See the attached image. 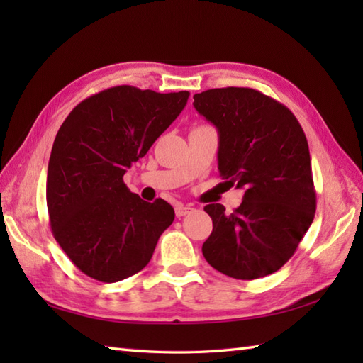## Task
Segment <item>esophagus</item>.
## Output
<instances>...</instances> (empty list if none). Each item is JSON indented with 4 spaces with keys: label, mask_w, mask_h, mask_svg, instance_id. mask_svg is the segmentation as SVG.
Masks as SVG:
<instances>
[{
    "label": "esophagus",
    "mask_w": 363,
    "mask_h": 363,
    "mask_svg": "<svg viewBox=\"0 0 363 363\" xmlns=\"http://www.w3.org/2000/svg\"><path fill=\"white\" fill-rule=\"evenodd\" d=\"M174 212H176V217H186L187 213L191 212V207L190 206H184V204H177L174 207Z\"/></svg>",
    "instance_id": "obj_1"
}]
</instances>
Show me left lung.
<instances>
[{
	"label": "left lung",
	"instance_id": "left-lung-1",
	"mask_svg": "<svg viewBox=\"0 0 363 363\" xmlns=\"http://www.w3.org/2000/svg\"><path fill=\"white\" fill-rule=\"evenodd\" d=\"M194 99L218 130L220 174L245 189L233 213L204 207L213 223L204 257L235 279L272 274L295 254L317 209L304 130L289 107L254 89H211Z\"/></svg>",
	"mask_w": 363,
	"mask_h": 363
}]
</instances>
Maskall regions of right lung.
I'll return each mask as SVG.
<instances>
[{"instance_id": "1", "label": "right lung", "mask_w": 363, "mask_h": 363, "mask_svg": "<svg viewBox=\"0 0 363 363\" xmlns=\"http://www.w3.org/2000/svg\"><path fill=\"white\" fill-rule=\"evenodd\" d=\"M189 96L111 87L81 101L57 130L46 176L51 233L91 279L117 282L140 272L173 223L172 206L160 198L143 201L123 176L176 120Z\"/></svg>"}]
</instances>
